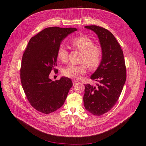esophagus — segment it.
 I'll list each match as a JSON object with an SVG mask.
<instances>
[{"label": "esophagus", "mask_w": 146, "mask_h": 146, "mask_svg": "<svg viewBox=\"0 0 146 146\" xmlns=\"http://www.w3.org/2000/svg\"><path fill=\"white\" fill-rule=\"evenodd\" d=\"M77 82H78V80H72V83H74V84H75V83H76Z\"/></svg>", "instance_id": "esophagus-1"}]
</instances>
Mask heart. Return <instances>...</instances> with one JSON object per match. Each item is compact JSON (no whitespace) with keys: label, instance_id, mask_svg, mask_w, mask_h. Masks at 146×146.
<instances>
[{"label":"heart","instance_id":"1","mask_svg":"<svg viewBox=\"0 0 146 146\" xmlns=\"http://www.w3.org/2000/svg\"><path fill=\"white\" fill-rule=\"evenodd\" d=\"M70 44L71 46L83 53L81 62L78 65L69 64L63 70V74L67 77L78 79L86 73L87 66L90 69H96L101 62L102 50L100 46L94 44L92 39L86 36H79L73 38ZM68 52L63 44L58 48L57 57L62 62L68 60Z\"/></svg>","mask_w":146,"mask_h":146}]
</instances>
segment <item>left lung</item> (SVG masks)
<instances>
[{
  "label": "left lung",
  "instance_id": "8db88e82",
  "mask_svg": "<svg viewBox=\"0 0 146 146\" xmlns=\"http://www.w3.org/2000/svg\"><path fill=\"white\" fill-rule=\"evenodd\" d=\"M84 28L97 35L102 50L101 62L90 76L99 84L85 85L83 97L85 109L99 116L109 111L118 101L126 80V68L121 46L111 33L96 25Z\"/></svg>",
  "mask_w": 146,
  "mask_h": 146
}]
</instances>
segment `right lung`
<instances>
[{
	"instance_id": "obj_1",
	"label": "right lung",
	"mask_w": 146,
	"mask_h": 146,
	"mask_svg": "<svg viewBox=\"0 0 146 146\" xmlns=\"http://www.w3.org/2000/svg\"><path fill=\"white\" fill-rule=\"evenodd\" d=\"M75 28H45L33 37L22 57L21 80L29 103L38 111L48 114L63 105L71 80L62 77L52 81L49 74L56 71L57 51L68 35L77 31Z\"/></svg>"
}]
</instances>
